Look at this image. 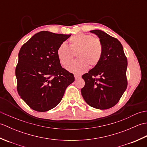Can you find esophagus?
Masks as SVG:
<instances>
[{
	"label": "esophagus",
	"mask_w": 147,
	"mask_h": 147,
	"mask_svg": "<svg viewBox=\"0 0 147 147\" xmlns=\"http://www.w3.org/2000/svg\"><path fill=\"white\" fill-rule=\"evenodd\" d=\"M74 78H75V80H78L81 78V76L78 75V74H74Z\"/></svg>",
	"instance_id": "obj_1"
}]
</instances>
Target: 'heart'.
I'll use <instances>...</instances> for the list:
<instances>
[{"label": "heart", "instance_id": "1", "mask_svg": "<svg viewBox=\"0 0 147 147\" xmlns=\"http://www.w3.org/2000/svg\"><path fill=\"white\" fill-rule=\"evenodd\" d=\"M69 46L62 43L57 50V55L60 63L65 66L77 52V60L66 66L71 73L80 74L88 69L89 65L94 67L100 61L103 54V44L98 38L91 35L79 33L69 39Z\"/></svg>", "mask_w": 147, "mask_h": 147}]
</instances>
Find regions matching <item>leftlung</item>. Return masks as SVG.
<instances>
[{
  "label": "left lung",
  "instance_id": "1",
  "mask_svg": "<svg viewBox=\"0 0 147 147\" xmlns=\"http://www.w3.org/2000/svg\"><path fill=\"white\" fill-rule=\"evenodd\" d=\"M103 44L100 61L82 76L85 86L81 90L85 102L98 109H108L119 101L126 90L127 61L119 40L101 30L90 31Z\"/></svg>",
  "mask_w": 147,
  "mask_h": 147
}]
</instances>
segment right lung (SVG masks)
<instances>
[{
	"label": "right lung",
	"mask_w": 147,
	"mask_h": 147,
	"mask_svg": "<svg viewBox=\"0 0 147 147\" xmlns=\"http://www.w3.org/2000/svg\"><path fill=\"white\" fill-rule=\"evenodd\" d=\"M71 35L40 32L21 47L16 67L17 90L33 110L45 112L56 107L74 76L62 68L57 55L61 43Z\"/></svg>",
	"instance_id": "add662e5"
}]
</instances>
